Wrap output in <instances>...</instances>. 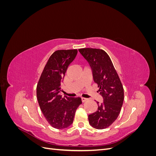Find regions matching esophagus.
Instances as JSON below:
<instances>
[{
    "label": "esophagus",
    "mask_w": 156,
    "mask_h": 156,
    "mask_svg": "<svg viewBox=\"0 0 156 156\" xmlns=\"http://www.w3.org/2000/svg\"><path fill=\"white\" fill-rule=\"evenodd\" d=\"M81 101H82V102H83V103H84V102H86L87 101H88V99H87V98H81Z\"/></svg>",
    "instance_id": "1"
}]
</instances>
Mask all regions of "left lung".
I'll use <instances>...</instances> for the list:
<instances>
[{
    "label": "left lung",
    "mask_w": 156,
    "mask_h": 156,
    "mask_svg": "<svg viewBox=\"0 0 156 156\" xmlns=\"http://www.w3.org/2000/svg\"><path fill=\"white\" fill-rule=\"evenodd\" d=\"M90 66L94 81L103 101L98 103L97 111L88 115L89 124L94 128L105 129L119 116L124 101V88L109 56L100 49H79Z\"/></svg>",
    "instance_id": "1"
}]
</instances>
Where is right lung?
Here are the masks:
<instances>
[{"label": "right lung", "mask_w": 156, "mask_h": 156, "mask_svg": "<svg viewBox=\"0 0 156 156\" xmlns=\"http://www.w3.org/2000/svg\"><path fill=\"white\" fill-rule=\"evenodd\" d=\"M77 54V49L55 51L37 84L36 96L40 109L48 123L56 129L66 128L72 124L75 111L82 103L81 98H62L59 95L61 82Z\"/></svg>", "instance_id": "1"}]
</instances>
